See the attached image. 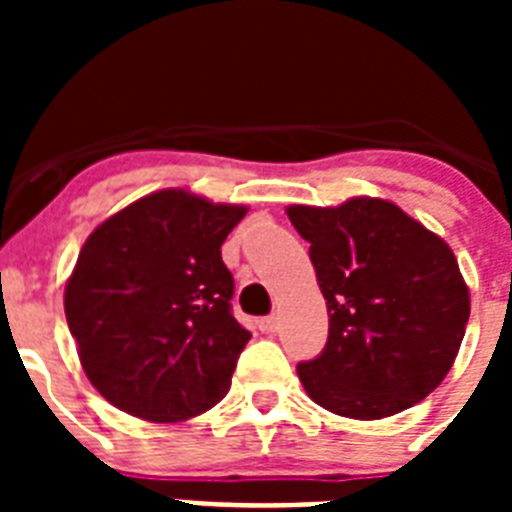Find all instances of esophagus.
<instances>
[{
	"instance_id": "34e87169",
	"label": "esophagus",
	"mask_w": 512,
	"mask_h": 512,
	"mask_svg": "<svg viewBox=\"0 0 512 512\" xmlns=\"http://www.w3.org/2000/svg\"><path fill=\"white\" fill-rule=\"evenodd\" d=\"M279 328V320L274 318V315H269V318H261L259 320V330L261 333H277Z\"/></svg>"
}]
</instances>
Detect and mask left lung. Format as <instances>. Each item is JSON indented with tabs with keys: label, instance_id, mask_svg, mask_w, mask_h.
I'll return each mask as SVG.
<instances>
[{
	"label": "left lung",
	"instance_id": "8db88e82",
	"mask_svg": "<svg viewBox=\"0 0 512 512\" xmlns=\"http://www.w3.org/2000/svg\"><path fill=\"white\" fill-rule=\"evenodd\" d=\"M328 305L323 354L297 364L312 402L356 420L413 408L449 374L469 320L454 251L395 202L289 205Z\"/></svg>",
	"mask_w": 512,
	"mask_h": 512
}]
</instances>
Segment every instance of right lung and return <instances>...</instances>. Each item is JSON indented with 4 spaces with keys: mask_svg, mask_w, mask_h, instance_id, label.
I'll use <instances>...</instances> for the list:
<instances>
[{
    "mask_svg": "<svg viewBox=\"0 0 512 512\" xmlns=\"http://www.w3.org/2000/svg\"><path fill=\"white\" fill-rule=\"evenodd\" d=\"M246 212L161 189L87 238L63 307L89 382L122 413L179 423L225 397L251 333L220 246Z\"/></svg>",
    "mask_w": 512,
    "mask_h": 512,
    "instance_id": "obj_1",
    "label": "right lung"
}]
</instances>
